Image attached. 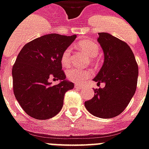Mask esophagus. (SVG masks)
Returning <instances> with one entry per match:
<instances>
[{"label":"esophagus","mask_w":149,"mask_h":149,"mask_svg":"<svg viewBox=\"0 0 149 149\" xmlns=\"http://www.w3.org/2000/svg\"><path fill=\"white\" fill-rule=\"evenodd\" d=\"M75 87H76V88H77V89H83V86L79 85V84H76V85H75Z\"/></svg>","instance_id":"34e87169"}]
</instances>
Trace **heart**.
<instances>
[{"label": "heart", "instance_id": "1", "mask_svg": "<svg viewBox=\"0 0 149 149\" xmlns=\"http://www.w3.org/2000/svg\"><path fill=\"white\" fill-rule=\"evenodd\" d=\"M79 47L85 51L90 57H95L99 54L100 47L97 43L91 40H83L79 43ZM71 60V48L68 47L63 52L61 56V63L63 66H68L70 63ZM69 79L74 83H82L87 78L91 77L92 72L89 70H82V69L72 67L68 70L66 72Z\"/></svg>", "mask_w": 149, "mask_h": 149}]
</instances>
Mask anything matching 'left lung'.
Wrapping results in <instances>:
<instances>
[{
  "instance_id": "1",
  "label": "left lung",
  "mask_w": 149,
  "mask_h": 149,
  "mask_svg": "<svg viewBox=\"0 0 149 149\" xmlns=\"http://www.w3.org/2000/svg\"><path fill=\"white\" fill-rule=\"evenodd\" d=\"M98 42L104 54V63L93 80L105 83L95 89L94 97L86 101L92 115L102 118L117 116L124 111L136 90L139 67L127 43L108 33H99Z\"/></svg>"
}]
</instances>
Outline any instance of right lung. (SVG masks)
I'll list each match as a JSON object with an SVG mask.
<instances>
[{
    "label": "right lung",
    "instance_id": "right-lung-1",
    "mask_svg": "<svg viewBox=\"0 0 149 149\" xmlns=\"http://www.w3.org/2000/svg\"><path fill=\"white\" fill-rule=\"evenodd\" d=\"M77 38L49 33L24 45L13 69V89L24 112L36 119L45 120L58 114L63 106L64 95L74 83L66 79L61 56ZM60 80L53 86L48 79Z\"/></svg>",
    "mask_w": 149,
    "mask_h": 149
}]
</instances>
